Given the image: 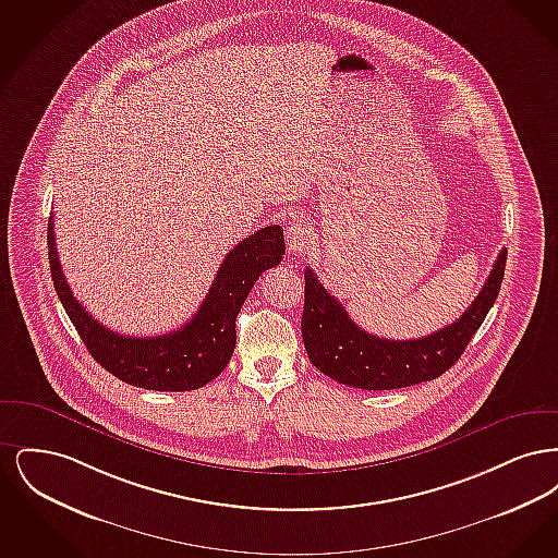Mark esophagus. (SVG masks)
<instances>
[{
  "label": "esophagus",
  "mask_w": 558,
  "mask_h": 558,
  "mask_svg": "<svg viewBox=\"0 0 558 558\" xmlns=\"http://www.w3.org/2000/svg\"><path fill=\"white\" fill-rule=\"evenodd\" d=\"M287 244H289L292 255L307 251L312 244V228L301 219L292 221L291 226L287 228Z\"/></svg>",
  "instance_id": "34e87169"
}]
</instances>
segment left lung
<instances>
[{
  "label": "left lung",
  "instance_id": "left-lung-1",
  "mask_svg": "<svg viewBox=\"0 0 558 558\" xmlns=\"http://www.w3.org/2000/svg\"><path fill=\"white\" fill-rule=\"evenodd\" d=\"M502 248L477 299L450 326L408 341L380 339L360 328L347 310L305 269L301 335L310 362L326 376L366 391H389L433 380L450 371L496 303L505 278Z\"/></svg>",
  "mask_w": 558,
  "mask_h": 558
}]
</instances>
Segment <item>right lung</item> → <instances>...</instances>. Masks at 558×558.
<instances>
[{
  "instance_id": "1",
  "label": "right lung",
  "mask_w": 558,
  "mask_h": 558,
  "mask_svg": "<svg viewBox=\"0 0 558 558\" xmlns=\"http://www.w3.org/2000/svg\"><path fill=\"white\" fill-rule=\"evenodd\" d=\"M287 246L280 226H267L239 242L219 267L198 312L159 337H128L92 318L60 269L53 215L48 223V255L53 289L92 357L123 383L153 391H194L228 366L236 347V316L257 278L282 262Z\"/></svg>"
}]
</instances>
